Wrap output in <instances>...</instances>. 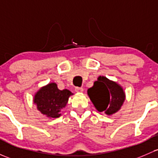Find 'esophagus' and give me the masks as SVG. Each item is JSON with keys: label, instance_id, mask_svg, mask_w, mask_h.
<instances>
[{"label": "esophagus", "instance_id": "34e87169", "mask_svg": "<svg viewBox=\"0 0 158 158\" xmlns=\"http://www.w3.org/2000/svg\"><path fill=\"white\" fill-rule=\"evenodd\" d=\"M75 91H76V92H77V93H81V92H83V89H82V88H80V87H76Z\"/></svg>", "mask_w": 158, "mask_h": 158}]
</instances>
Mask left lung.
<instances>
[{
  "instance_id": "1",
  "label": "left lung",
  "mask_w": 158,
  "mask_h": 158,
  "mask_svg": "<svg viewBox=\"0 0 158 158\" xmlns=\"http://www.w3.org/2000/svg\"><path fill=\"white\" fill-rule=\"evenodd\" d=\"M87 92L97 110L108 116L119 111L126 99L122 86L105 76H99Z\"/></svg>"
}]
</instances>
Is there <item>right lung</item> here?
I'll return each instance as SVG.
<instances>
[{
  "instance_id": "1",
  "label": "right lung",
  "mask_w": 158,
  "mask_h": 158,
  "mask_svg": "<svg viewBox=\"0 0 158 158\" xmlns=\"http://www.w3.org/2000/svg\"><path fill=\"white\" fill-rule=\"evenodd\" d=\"M73 94L68 89L60 90L55 82H51L41 87L35 94L33 102L40 112L47 117L57 118Z\"/></svg>"
}]
</instances>
